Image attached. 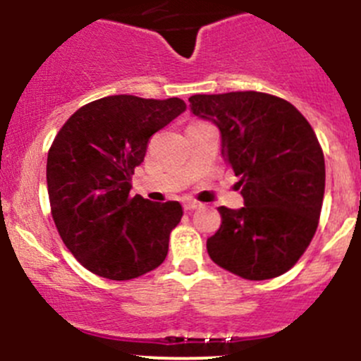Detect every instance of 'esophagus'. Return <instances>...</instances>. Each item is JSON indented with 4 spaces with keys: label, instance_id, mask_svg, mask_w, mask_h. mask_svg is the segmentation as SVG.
Listing matches in <instances>:
<instances>
[{
    "label": "esophagus",
    "instance_id": "34e87169",
    "mask_svg": "<svg viewBox=\"0 0 361 361\" xmlns=\"http://www.w3.org/2000/svg\"><path fill=\"white\" fill-rule=\"evenodd\" d=\"M183 207L187 211H192V209H197V207H201V202L194 201V199H185L183 201Z\"/></svg>",
    "mask_w": 361,
    "mask_h": 361
}]
</instances>
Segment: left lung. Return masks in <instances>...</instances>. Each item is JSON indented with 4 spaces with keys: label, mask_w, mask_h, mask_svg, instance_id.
Segmentation results:
<instances>
[{
    "label": "left lung",
    "mask_w": 361,
    "mask_h": 361,
    "mask_svg": "<svg viewBox=\"0 0 361 361\" xmlns=\"http://www.w3.org/2000/svg\"><path fill=\"white\" fill-rule=\"evenodd\" d=\"M190 111L209 120L245 199L218 207L221 225L206 243L211 260L251 281L281 276L297 264L318 228L325 159L300 111L271 94L227 92L188 97Z\"/></svg>",
    "instance_id": "left-lung-1"
}]
</instances>
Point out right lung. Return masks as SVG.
Returning a JSON list of instances; mask_svg holds the SVG:
<instances>
[{
	"mask_svg": "<svg viewBox=\"0 0 361 361\" xmlns=\"http://www.w3.org/2000/svg\"><path fill=\"white\" fill-rule=\"evenodd\" d=\"M185 110L178 97L108 96L73 113L54 140L47 159L52 218L68 250L94 274L126 281L166 260L183 207L129 192L152 134Z\"/></svg>",
	"mask_w": 361,
	"mask_h": 361,
	"instance_id": "1",
	"label": "right lung"
}]
</instances>
